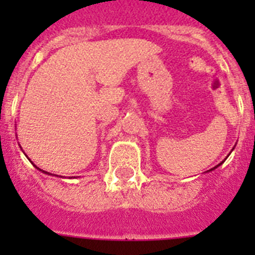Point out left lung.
<instances>
[{
  "label": "left lung",
  "instance_id": "8db88e82",
  "mask_svg": "<svg viewBox=\"0 0 255 255\" xmlns=\"http://www.w3.org/2000/svg\"><path fill=\"white\" fill-rule=\"evenodd\" d=\"M220 164H221V163H220ZM220 164H218V166H220ZM215 168H216V167H215ZM212 170H213V168H212Z\"/></svg>",
  "mask_w": 255,
  "mask_h": 255
}]
</instances>
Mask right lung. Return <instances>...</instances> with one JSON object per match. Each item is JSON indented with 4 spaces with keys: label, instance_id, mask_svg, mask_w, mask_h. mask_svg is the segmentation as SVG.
<instances>
[{
    "label": "right lung",
    "instance_id": "add662e5",
    "mask_svg": "<svg viewBox=\"0 0 255 255\" xmlns=\"http://www.w3.org/2000/svg\"><path fill=\"white\" fill-rule=\"evenodd\" d=\"M37 168H38V167H37ZM46 173H48V172H46Z\"/></svg>",
    "mask_w": 255,
    "mask_h": 255
}]
</instances>
